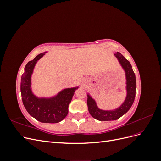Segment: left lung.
<instances>
[{
    "mask_svg": "<svg viewBox=\"0 0 161 161\" xmlns=\"http://www.w3.org/2000/svg\"><path fill=\"white\" fill-rule=\"evenodd\" d=\"M114 56L125 72L126 97L124 101L118 108L103 110L98 108L95 100L91 96L89 92H87V106L89 113L92 118L99 121H113L119 119L128 111L135 99L136 80L132 67L130 62L121 53L116 52Z\"/></svg>",
    "mask_w": 161,
    "mask_h": 161,
    "instance_id": "left-lung-1",
    "label": "left lung"
}]
</instances>
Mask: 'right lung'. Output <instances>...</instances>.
Returning <instances> with one entry per match:
<instances>
[{"label": "right lung", "mask_w": 161, "mask_h": 161, "mask_svg": "<svg viewBox=\"0 0 161 161\" xmlns=\"http://www.w3.org/2000/svg\"><path fill=\"white\" fill-rule=\"evenodd\" d=\"M47 52L38 54L29 62L21 79V92L23 103L33 118L42 123L55 124L64 119L69 113V105L79 86L62 89L50 97H39L31 89V76L37 61Z\"/></svg>", "instance_id": "1"}]
</instances>
